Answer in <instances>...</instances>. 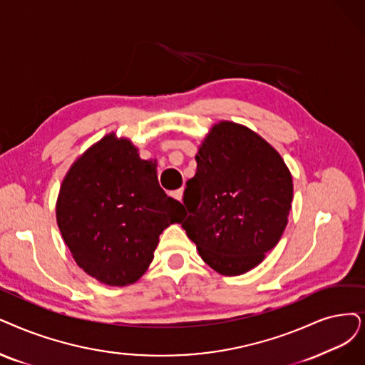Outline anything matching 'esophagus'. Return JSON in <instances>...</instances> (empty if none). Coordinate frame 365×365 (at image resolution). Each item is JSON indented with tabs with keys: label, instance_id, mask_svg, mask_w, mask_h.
Here are the masks:
<instances>
[{
	"label": "esophagus",
	"instance_id": "obj_1",
	"mask_svg": "<svg viewBox=\"0 0 365 365\" xmlns=\"http://www.w3.org/2000/svg\"><path fill=\"white\" fill-rule=\"evenodd\" d=\"M182 195H184V188H180V190L172 192V196H173L175 199H178V200H182Z\"/></svg>",
	"mask_w": 365,
	"mask_h": 365
}]
</instances>
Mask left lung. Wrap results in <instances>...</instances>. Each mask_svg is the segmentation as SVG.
I'll list each match as a JSON object with an SVG mask.
<instances>
[{
	"label": "left lung",
	"mask_w": 365,
	"mask_h": 365,
	"mask_svg": "<svg viewBox=\"0 0 365 365\" xmlns=\"http://www.w3.org/2000/svg\"><path fill=\"white\" fill-rule=\"evenodd\" d=\"M196 162L184 192L182 229L214 271L241 275L280 241L294 199L292 175L264 138L232 121L211 127Z\"/></svg>",
	"instance_id": "1"
}]
</instances>
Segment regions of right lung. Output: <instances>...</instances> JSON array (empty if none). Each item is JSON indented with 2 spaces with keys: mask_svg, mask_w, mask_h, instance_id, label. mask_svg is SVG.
<instances>
[{
  "mask_svg": "<svg viewBox=\"0 0 365 365\" xmlns=\"http://www.w3.org/2000/svg\"><path fill=\"white\" fill-rule=\"evenodd\" d=\"M157 166L127 138L109 133L71 165L56 199V223L79 268L108 286H128L148 269L182 203L169 197Z\"/></svg>",
  "mask_w": 365,
  "mask_h": 365,
  "instance_id": "1",
  "label": "right lung"
}]
</instances>
